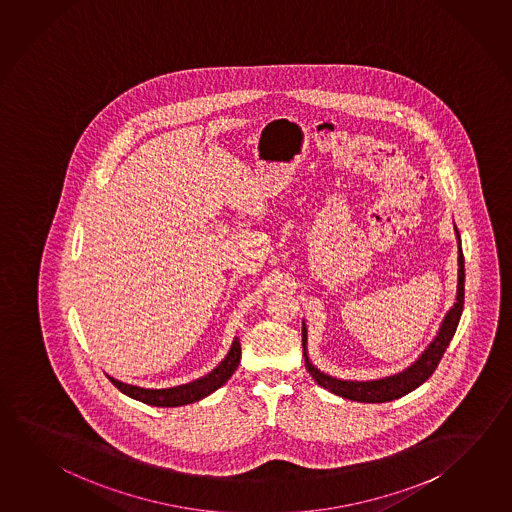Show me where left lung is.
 <instances>
[{
    "label": "left lung",
    "mask_w": 512,
    "mask_h": 512,
    "mask_svg": "<svg viewBox=\"0 0 512 512\" xmlns=\"http://www.w3.org/2000/svg\"><path fill=\"white\" fill-rule=\"evenodd\" d=\"M458 243V280L457 296L455 304L449 309L444 320L440 323L437 336L431 340L430 345L424 349L421 356L413 361L412 365L397 372L394 376L381 377V379H370V381H356V379H338L322 372L320 368L314 367L313 361L307 354V327L302 322V347H304L305 368L313 376L318 385L323 386L332 394L340 395L343 399L358 401V403H386L394 401L403 395L410 394L415 388L428 379L435 372L440 359L448 349L449 341L453 340L457 331L460 314L464 309V280H466V268H464V253L460 246V234L455 226Z\"/></svg>",
    "instance_id": "left-lung-1"
}]
</instances>
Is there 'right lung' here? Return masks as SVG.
<instances>
[{
	"label": "right lung",
	"instance_id": "add662e5",
	"mask_svg": "<svg viewBox=\"0 0 512 512\" xmlns=\"http://www.w3.org/2000/svg\"><path fill=\"white\" fill-rule=\"evenodd\" d=\"M239 361H241V341L239 338H234L225 359L212 372H208L207 376L190 381L187 385L172 386V388H142V386L122 383L109 374L106 376L122 394H126L131 399L151 404V406H160V408H176V406L196 403L205 399L207 395L214 394L217 388H221L232 377L235 368L239 367Z\"/></svg>",
	"mask_w": 512,
	"mask_h": 512
}]
</instances>
